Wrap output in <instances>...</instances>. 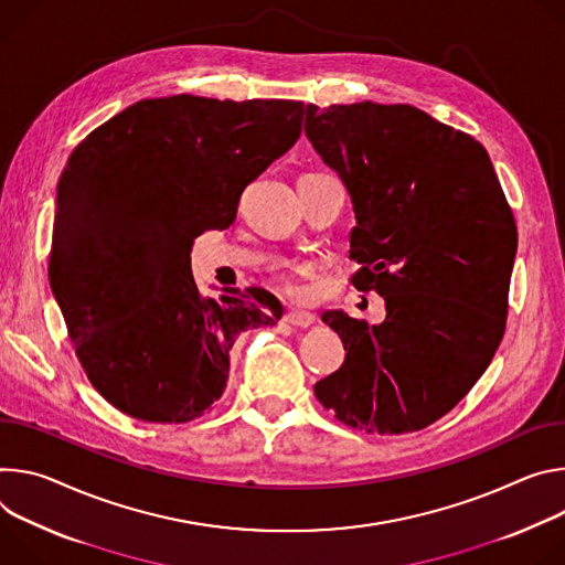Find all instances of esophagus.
I'll return each mask as SVG.
<instances>
[{"instance_id":"esophagus-1","label":"esophagus","mask_w":565,"mask_h":565,"mask_svg":"<svg viewBox=\"0 0 565 565\" xmlns=\"http://www.w3.org/2000/svg\"><path fill=\"white\" fill-rule=\"evenodd\" d=\"M285 321L289 326H296V328H309L311 323L317 321V317L311 315V311H307V309H289L287 315H285Z\"/></svg>"}]
</instances>
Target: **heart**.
Returning a JSON list of instances; mask_svg holds the SVG:
<instances>
[{"label":"heart","mask_w":565,"mask_h":565,"mask_svg":"<svg viewBox=\"0 0 565 565\" xmlns=\"http://www.w3.org/2000/svg\"><path fill=\"white\" fill-rule=\"evenodd\" d=\"M285 289H289V291H296V282H291V280H285Z\"/></svg>","instance_id":"obj_1"}]
</instances>
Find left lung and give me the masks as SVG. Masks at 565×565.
<instances>
[{"instance_id": "1", "label": "left lung", "mask_w": 565, "mask_h": 565, "mask_svg": "<svg viewBox=\"0 0 565 565\" xmlns=\"http://www.w3.org/2000/svg\"><path fill=\"white\" fill-rule=\"evenodd\" d=\"M305 137L354 206L350 282L386 300L367 326L323 315L348 350L317 382L343 424L426 428L480 380L505 332L516 224L487 150L413 105H307Z\"/></svg>"}]
</instances>
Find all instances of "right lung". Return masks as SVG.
<instances>
[{"label": "right lung", "mask_w": 565, "mask_h": 565, "mask_svg": "<svg viewBox=\"0 0 565 565\" xmlns=\"http://www.w3.org/2000/svg\"><path fill=\"white\" fill-rule=\"evenodd\" d=\"M302 111L296 100L148 98L72 152L49 282L87 380L120 413L159 424L204 415L239 332L282 317L258 291L204 298L191 250L233 224L244 188L298 141Z\"/></svg>", "instance_id": "1"}]
</instances>
